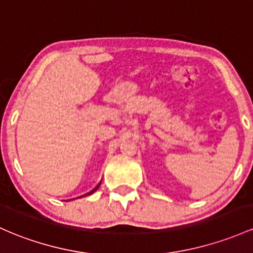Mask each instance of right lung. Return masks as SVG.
I'll return each instance as SVG.
<instances>
[{
  "label": "right lung",
  "mask_w": 253,
  "mask_h": 253,
  "mask_svg": "<svg viewBox=\"0 0 253 253\" xmlns=\"http://www.w3.org/2000/svg\"><path fill=\"white\" fill-rule=\"evenodd\" d=\"M97 188H98V186H97V187H96V190H97ZM93 191H95V190H93ZM93 191H92V192H93Z\"/></svg>",
  "instance_id": "1"
}]
</instances>
